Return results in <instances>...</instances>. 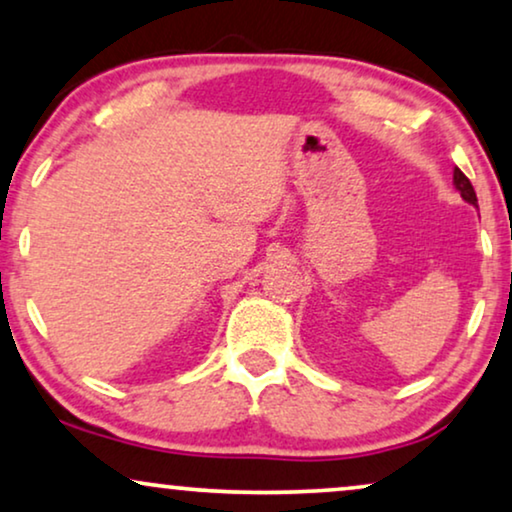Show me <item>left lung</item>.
Wrapping results in <instances>:
<instances>
[{"instance_id":"8db88e82","label":"left lung","mask_w":512,"mask_h":512,"mask_svg":"<svg viewBox=\"0 0 512 512\" xmlns=\"http://www.w3.org/2000/svg\"><path fill=\"white\" fill-rule=\"evenodd\" d=\"M454 185H456V190L461 192V197L466 199V202H470L473 207H477V195H475L473 185H470V181L461 169H454Z\"/></svg>"}]
</instances>
